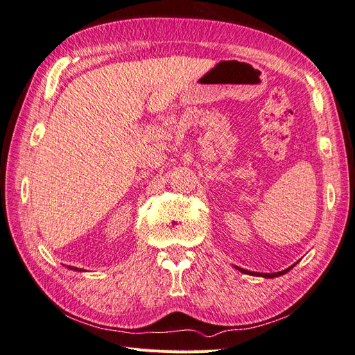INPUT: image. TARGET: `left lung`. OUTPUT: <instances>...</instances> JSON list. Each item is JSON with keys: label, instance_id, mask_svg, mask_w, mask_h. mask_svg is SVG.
<instances>
[{"label": "left lung", "instance_id": "8db88e82", "mask_svg": "<svg viewBox=\"0 0 355 355\" xmlns=\"http://www.w3.org/2000/svg\"><path fill=\"white\" fill-rule=\"evenodd\" d=\"M290 268H292V266H290ZM290 268H288V270H290ZM239 270L241 271V272H247V274H252V272H249V271H245V270H241V268H239ZM288 270H284V271H280V272H272V274H261V272H257L256 275H261V277H265V278H274V277H280V275H283V274H286ZM253 275V274H252Z\"/></svg>", "mask_w": 355, "mask_h": 355}]
</instances>
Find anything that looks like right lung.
<instances>
[{
	"instance_id": "right-lung-1",
	"label": "right lung",
	"mask_w": 355,
	"mask_h": 355,
	"mask_svg": "<svg viewBox=\"0 0 355 355\" xmlns=\"http://www.w3.org/2000/svg\"><path fill=\"white\" fill-rule=\"evenodd\" d=\"M72 270H77V268H72Z\"/></svg>"
}]
</instances>
